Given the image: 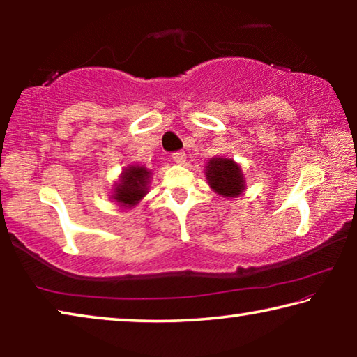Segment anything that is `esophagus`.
<instances>
[{
    "label": "esophagus",
    "instance_id": "obj_1",
    "mask_svg": "<svg viewBox=\"0 0 357 357\" xmlns=\"http://www.w3.org/2000/svg\"><path fill=\"white\" fill-rule=\"evenodd\" d=\"M172 159L176 162V164H179V165H183L184 162H185V153L184 151H178V153H174L173 155H172Z\"/></svg>",
    "mask_w": 357,
    "mask_h": 357
}]
</instances>
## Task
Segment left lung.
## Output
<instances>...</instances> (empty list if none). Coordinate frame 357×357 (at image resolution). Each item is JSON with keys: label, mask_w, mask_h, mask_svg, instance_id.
Here are the masks:
<instances>
[{"label": "left lung", "mask_w": 357, "mask_h": 357, "mask_svg": "<svg viewBox=\"0 0 357 357\" xmlns=\"http://www.w3.org/2000/svg\"><path fill=\"white\" fill-rule=\"evenodd\" d=\"M204 174L211 189L223 198H238L245 190V178L243 168L233 159L215 155L208 160Z\"/></svg>", "instance_id": "8db88e82"}]
</instances>
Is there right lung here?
<instances>
[{
    "instance_id": "add662e5",
    "label": "right lung",
    "mask_w": 357,
    "mask_h": 357,
    "mask_svg": "<svg viewBox=\"0 0 357 357\" xmlns=\"http://www.w3.org/2000/svg\"><path fill=\"white\" fill-rule=\"evenodd\" d=\"M151 176H153V172L144 165L130 164L124 167L112 189V200L116 202L118 206L123 209L137 206L149 192Z\"/></svg>"
}]
</instances>
